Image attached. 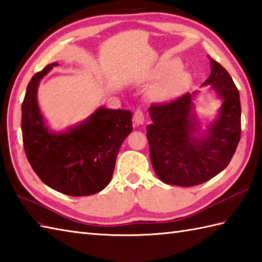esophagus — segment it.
<instances>
[{"instance_id": "34e87169", "label": "esophagus", "mask_w": 262, "mask_h": 262, "mask_svg": "<svg viewBox=\"0 0 262 262\" xmlns=\"http://www.w3.org/2000/svg\"><path fill=\"white\" fill-rule=\"evenodd\" d=\"M133 118H134V122H135V124H136L137 126L143 125L144 121H145V117H144L143 111L140 110V109H137V110L135 111L134 116H133Z\"/></svg>"}]
</instances>
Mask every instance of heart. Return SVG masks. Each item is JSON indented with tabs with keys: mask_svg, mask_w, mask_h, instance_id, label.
Segmentation results:
<instances>
[{
	"mask_svg": "<svg viewBox=\"0 0 262 262\" xmlns=\"http://www.w3.org/2000/svg\"><path fill=\"white\" fill-rule=\"evenodd\" d=\"M181 68V60L176 57L161 58L155 64L148 77L151 81H160L153 86L149 93L153 101L159 103L170 102L185 90L190 76Z\"/></svg>",
	"mask_w": 262,
	"mask_h": 262,
	"instance_id": "1",
	"label": "heart"
}]
</instances>
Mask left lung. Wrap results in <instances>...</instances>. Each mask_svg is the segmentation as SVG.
Instances as JSON below:
<instances>
[{"instance_id": "1", "label": "left lung", "mask_w": 262, "mask_h": 262, "mask_svg": "<svg viewBox=\"0 0 262 262\" xmlns=\"http://www.w3.org/2000/svg\"><path fill=\"white\" fill-rule=\"evenodd\" d=\"M209 60L210 75L202 86L209 85L221 105L205 129L194 111L193 100L199 91L148 109L151 162L166 185L192 187L210 180L229 165L240 142V93L229 72L213 58Z\"/></svg>"}]
</instances>
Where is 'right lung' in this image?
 I'll return each instance as SVG.
<instances>
[{"mask_svg":"<svg viewBox=\"0 0 262 262\" xmlns=\"http://www.w3.org/2000/svg\"><path fill=\"white\" fill-rule=\"evenodd\" d=\"M58 63L32 76L21 105L22 140L33 171L49 188L69 196H90L109 185L117 154L133 130L129 110L97 108L80 124L55 132L38 104V86Z\"/></svg>","mask_w":262,"mask_h":262,"instance_id":"right-lung-1","label":"right lung"}]
</instances>
